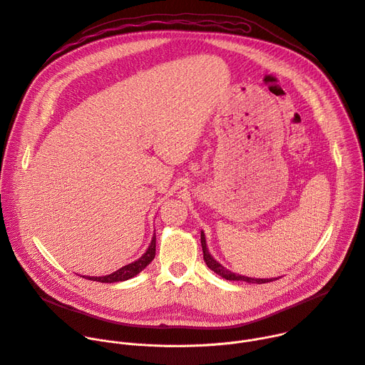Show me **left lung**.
Listing matches in <instances>:
<instances>
[{"mask_svg": "<svg viewBox=\"0 0 365 365\" xmlns=\"http://www.w3.org/2000/svg\"><path fill=\"white\" fill-rule=\"evenodd\" d=\"M201 245H202V252H204V260L205 263L208 264V268L211 271H214L217 275L222 277L224 279L227 281H245V282H252V284H267V282H271V281H275L278 278H249V277H245V275H239L236 272H231L228 271L227 268H224L222 264L220 262H217L212 255L210 253L208 247H207V240H205V235L204 231H201Z\"/></svg>", "mask_w": 365, "mask_h": 365, "instance_id": "1", "label": "left lung"}]
</instances>
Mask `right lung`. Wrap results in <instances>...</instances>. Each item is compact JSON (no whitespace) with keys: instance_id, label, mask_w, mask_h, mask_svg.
<instances>
[{"instance_id":"right-lung-1","label":"right lung","mask_w":365,"mask_h":365,"mask_svg":"<svg viewBox=\"0 0 365 365\" xmlns=\"http://www.w3.org/2000/svg\"><path fill=\"white\" fill-rule=\"evenodd\" d=\"M154 256H155V233L153 235V239H151V243H150L148 249L145 250V253L138 260L125 264V267H122L120 269L112 272L110 275H105V277H83V278L90 279V281H97V282H106V284L126 281V279H130V278H134L135 275H138L147 267V264L151 263Z\"/></svg>"}]
</instances>
